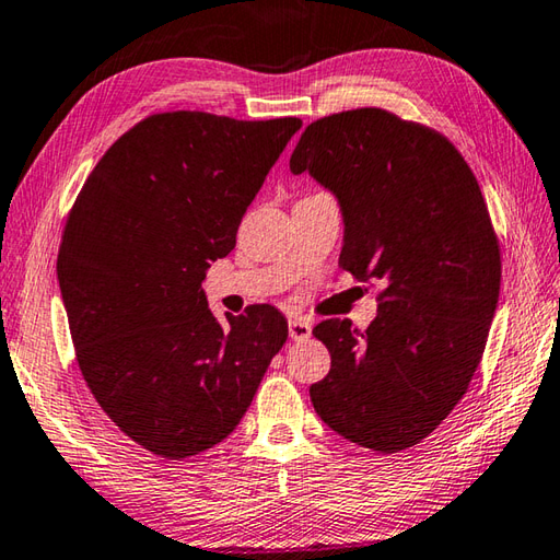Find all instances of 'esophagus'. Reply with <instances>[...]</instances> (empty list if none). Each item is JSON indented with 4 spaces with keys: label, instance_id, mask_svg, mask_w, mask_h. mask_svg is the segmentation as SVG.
I'll use <instances>...</instances> for the list:
<instances>
[{
    "label": "esophagus",
    "instance_id": "34e87169",
    "mask_svg": "<svg viewBox=\"0 0 560 560\" xmlns=\"http://www.w3.org/2000/svg\"><path fill=\"white\" fill-rule=\"evenodd\" d=\"M288 329L292 341H304L312 336V322L304 319V316H294V319L288 322Z\"/></svg>",
    "mask_w": 560,
    "mask_h": 560
}]
</instances>
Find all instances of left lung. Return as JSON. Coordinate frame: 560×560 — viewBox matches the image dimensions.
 Wrapping results in <instances>:
<instances>
[{
	"label": "left lung",
	"mask_w": 560,
	"mask_h": 560,
	"mask_svg": "<svg viewBox=\"0 0 560 560\" xmlns=\"http://www.w3.org/2000/svg\"><path fill=\"white\" fill-rule=\"evenodd\" d=\"M290 171L339 199V266L383 284L365 331L314 326L331 371L312 405L339 436L399 453L451 415L480 365L502 278L488 205L446 136L377 107L312 121Z\"/></svg>",
	"instance_id": "left-lung-1"
}]
</instances>
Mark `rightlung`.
Returning a JSON list of instances; mask_svg holds the SVG:
<instances>
[{
    "label": "right lung",
    "instance_id": "1",
    "mask_svg": "<svg viewBox=\"0 0 560 560\" xmlns=\"http://www.w3.org/2000/svg\"><path fill=\"white\" fill-rule=\"evenodd\" d=\"M298 116L151 114L94 165L58 250V282L90 393L126 436L167 460L224 441L288 322L270 304L209 312L202 280L229 256Z\"/></svg>",
    "mask_w": 560,
    "mask_h": 560
}]
</instances>
